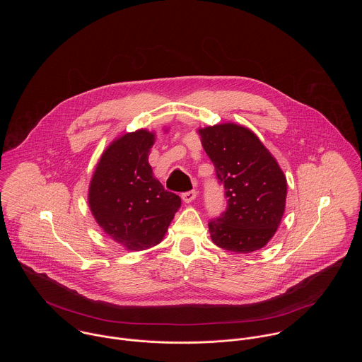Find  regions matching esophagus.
<instances>
[{"instance_id": "obj_1", "label": "esophagus", "mask_w": 362, "mask_h": 362, "mask_svg": "<svg viewBox=\"0 0 362 362\" xmlns=\"http://www.w3.org/2000/svg\"><path fill=\"white\" fill-rule=\"evenodd\" d=\"M197 195H198L197 191H188V192H184V194L181 195V198H182V201H184L185 204H191L192 201L197 199Z\"/></svg>"}]
</instances>
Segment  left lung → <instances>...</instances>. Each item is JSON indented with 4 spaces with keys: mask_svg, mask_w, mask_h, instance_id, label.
<instances>
[{
    "mask_svg": "<svg viewBox=\"0 0 362 362\" xmlns=\"http://www.w3.org/2000/svg\"><path fill=\"white\" fill-rule=\"evenodd\" d=\"M198 134L227 197L226 211L209 223L213 244L235 254L258 251L276 234L286 210L283 170L247 127L224 122Z\"/></svg>",
    "mask_w": 362,
    "mask_h": 362,
    "instance_id": "1",
    "label": "left lung"
}]
</instances>
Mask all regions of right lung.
I'll return each instance as SVG.
<instances>
[{
    "label": "right lung",
    "instance_id": "1",
    "mask_svg": "<svg viewBox=\"0 0 362 362\" xmlns=\"http://www.w3.org/2000/svg\"><path fill=\"white\" fill-rule=\"evenodd\" d=\"M155 141V132L148 129L114 139L89 185L95 220L112 241L132 252L160 244L181 206V198L165 191L153 175L149 155Z\"/></svg>",
    "mask_w": 362,
    "mask_h": 362
}]
</instances>
